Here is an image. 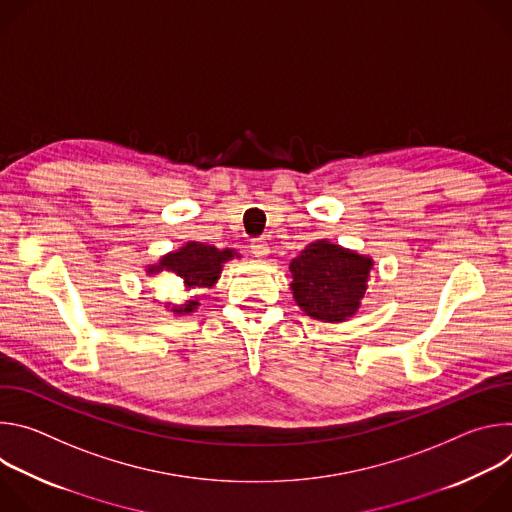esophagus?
<instances>
[{
    "label": "esophagus",
    "instance_id": "34e87169",
    "mask_svg": "<svg viewBox=\"0 0 512 512\" xmlns=\"http://www.w3.org/2000/svg\"><path fill=\"white\" fill-rule=\"evenodd\" d=\"M251 251H253V255L259 257V259L267 257V255H269V243H267V239H265V237L253 239V241H251Z\"/></svg>",
    "mask_w": 512,
    "mask_h": 512
}]
</instances>
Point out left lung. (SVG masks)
I'll list each match as a JSON object with an SVG mask.
<instances>
[{"instance_id": "1", "label": "left lung", "mask_w": 512, "mask_h": 512, "mask_svg": "<svg viewBox=\"0 0 512 512\" xmlns=\"http://www.w3.org/2000/svg\"><path fill=\"white\" fill-rule=\"evenodd\" d=\"M375 261L326 239L310 243L289 263L291 296L300 310L320 322L350 320L369 291Z\"/></svg>"}]
</instances>
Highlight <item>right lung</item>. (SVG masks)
<instances>
[{
	"mask_svg": "<svg viewBox=\"0 0 512 512\" xmlns=\"http://www.w3.org/2000/svg\"><path fill=\"white\" fill-rule=\"evenodd\" d=\"M239 257L241 255L229 247L216 249L214 245L188 241L180 249L162 255L158 263H150L145 267V273L158 275L162 271H168L180 277L184 283V289L190 291V298L184 300L182 304L166 302L164 308L174 316H188L198 310L202 291L210 289L212 285H216L218 279H221L225 263Z\"/></svg>",
	"mask_w": 512,
	"mask_h": 512,
	"instance_id": "obj_1",
	"label": "right lung"
}]
</instances>
